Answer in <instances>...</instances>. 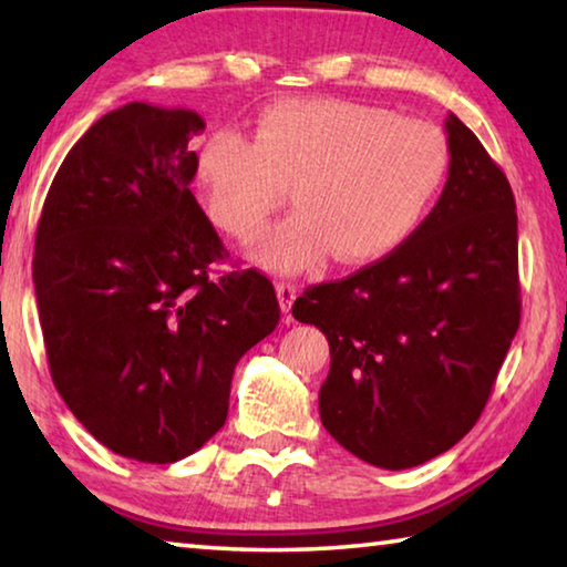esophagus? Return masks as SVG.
Returning <instances> with one entry per match:
<instances>
[{"label": "esophagus", "mask_w": 567, "mask_h": 567, "mask_svg": "<svg viewBox=\"0 0 567 567\" xmlns=\"http://www.w3.org/2000/svg\"><path fill=\"white\" fill-rule=\"evenodd\" d=\"M277 300H280V307H282V312L287 315L292 310V302H295V297H297V285H292V282H277Z\"/></svg>", "instance_id": "1"}]
</instances>
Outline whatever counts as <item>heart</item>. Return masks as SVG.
Wrapping results in <instances>:
<instances>
[{
    "label": "heart",
    "instance_id": "heart-1",
    "mask_svg": "<svg viewBox=\"0 0 567 567\" xmlns=\"http://www.w3.org/2000/svg\"><path fill=\"white\" fill-rule=\"evenodd\" d=\"M450 142L433 122L348 100H285L255 120L252 140L217 130L199 150L209 217L237 239L255 237L285 199L295 213L252 245L267 270H312L380 260L415 233L443 189Z\"/></svg>",
    "mask_w": 567,
    "mask_h": 567
}]
</instances>
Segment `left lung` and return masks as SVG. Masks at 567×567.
Listing matches in <instances>:
<instances>
[{
	"label": "left lung",
	"mask_w": 567,
	"mask_h": 567,
	"mask_svg": "<svg viewBox=\"0 0 567 567\" xmlns=\"http://www.w3.org/2000/svg\"><path fill=\"white\" fill-rule=\"evenodd\" d=\"M445 130L453 159L433 213L382 260L292 305L330 342L324 430L385 470L470 433L520 324L511 182L453 112Z\"/></svg>",
	"instance_id": "8db88e82"
}]
</instances>
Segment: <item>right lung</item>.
Here are the masks:
<instances>
[{"instance_id":"right-lung-1","label":"right lung","mask_w":567,"mask_h":567,"mask_svg":"<svg viewBox=\"0 0 567 567\" xmlns=\"http://www.w3.org/2000/svg\"><path fill=\"white\" fill-rule=\"evenodd\" d=\"M192 110L130 102L100 117L47 192L32 280L54 388L104 447L175 463L227 420L239 358L280 322L257 270L219 277L192 195Z\"/></svg>"}]
</instances>
